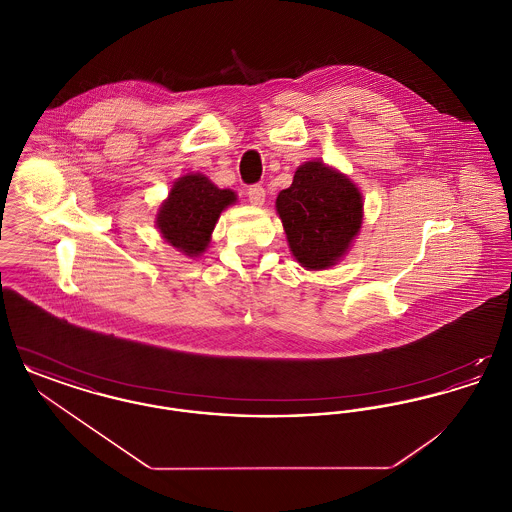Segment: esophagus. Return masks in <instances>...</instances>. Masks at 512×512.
I'll return each instance as SVG.
<instances>
[{
	"mask_svg": "<svg viewBox=\"0 0 512 512\" xmlns=\"http://www.w3.org/2000/svg\"><path fill=\"white\" fill-rule=\"evenodd\" d=\"M247 197H249V201H251L253 205H263V203H265V188L259 186V184H253V186H249V190H247Z\"/></svg>",
	"mask_w": 512,
	"mask_h": 512,
	"instance_id": "34e87169",
	"label": "esophagus"
}]
</instances>
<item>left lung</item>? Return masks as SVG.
<instances>
[{
  "mask_svg": "<svg viewBox=\"0 0 512 512\" xmlns=\"http://www.w3.org/2000/svg\"><path fill=\"white\" fill-rule=\"evenodd\" d=\"M293 257L311 270L332 267L363 222L361 192L320 161L301 165L276 199Z\"/></svg>",
  "mask_w": 512,
  "mask_h": 512,
  "instance_id": "obj_1",
  "label": "left lung"
}]
</instances>
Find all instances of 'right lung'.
I'll list each match as a JSON object with an SVG mask.
<instances>
[{
  "mask_svg": "<svg viewBox=\"0 0 512 512\" xmlns=\"http://www.w3.org/2000/svg\"><path fill=\"white\" fill-rule=\"evenodd\" d=\"M236 201V194L220 190L203 174H188L174 182L161 205L157 226L169 244L195 257L211 242L220 213Z\"/></svg>",
  "mask_w": 512,
  "mask_h": 512,
  "instance_id": "1",
  "label": "right lung"
}]
</instances>
